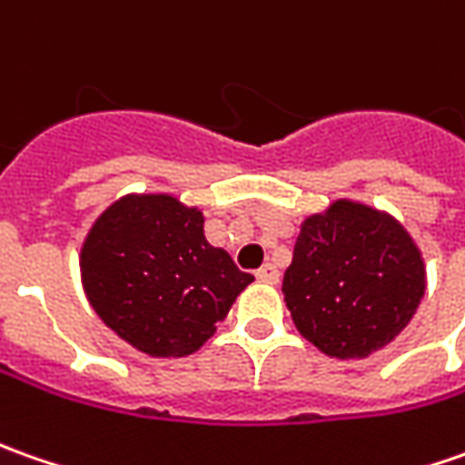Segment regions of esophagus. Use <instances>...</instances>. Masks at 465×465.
<instances>
[{"mask_svg": "<svg viewBox=\"0 0 465 465\" xmlns=\"http://www.w3.org/2000/svg\"><path fill=\"white\" fill-rule=\"evenodd\" d=\"M257 281L262 282H278L281 281V272H278V267L275 264H262L260 270H257Z\"/></svg>", "mask_w": 465, "mask_h": 465, "instance_id": "1", "label": "esophagus"}]
</instances>
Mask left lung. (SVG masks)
Masks as SVG:
<instances>
[{
    "mask_svg": "<svg viewBox=\"0 0 465 465\" xmlns=\"http://www.w3.org/2000/svg\"><path fill=\"white\" fill-rule=\"evenodd\" d=\"M424 260L389 213L334 201L301 223L282 293L296 329L329 358H368L393 342L424 296Z\"/></svg>",
    "mask_w": 465,
    "mask_h": 465,
    "instance_id": "1",
    "label": "left lung"
}]
</instances>
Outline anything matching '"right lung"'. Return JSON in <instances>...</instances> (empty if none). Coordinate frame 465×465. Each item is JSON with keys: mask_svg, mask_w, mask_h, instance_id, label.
<instances>
[{"mask_svg": "<svg viewBox=\"0 0 465 465\" xmlns=\"http://www.w3.org/2000/svg\"><path fill=\"white\" fill-rule=\"evenodd\" d=\"M82 285L97 316L152 358L201 350L254 281L211 247L203 213L172 195H125L89 229Z\"/></svg>", "mask_w": 465, "mask_h": 465, "instance_id": "right-lung-1", "label": "right lung"}]
</instances>
